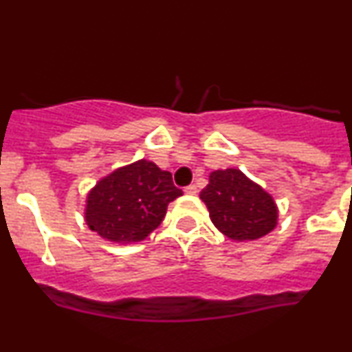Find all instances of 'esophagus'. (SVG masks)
<instances>
[{"label":"esophagus","mask_w":352,"mask_h":352,"mask_svg":"<svg viewBox=\"0 0 352 352\" xmlns=\"http://www.w3.org/2000/svg\"><path fill=\"white\" fill-rule=\"evenodd\" d=\"M184 192L187 193V195H195V193L199 192V190H197L195 185H188V187H185Z\"/></svg>","instance_id":"esophagus-1"}]
</instances>
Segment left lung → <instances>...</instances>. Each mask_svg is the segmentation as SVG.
I'll return each mask as SVG.
<instances>
[{"label":"left lung","mask_w":352,"mask_h":352,"mask_svg":"<svg viewBox=\"0 0 352 352\" xmlns=\"http://www.w3.org/2000/svg\"><path fill=\"white\" fill-rule=\"evenodd\" d=\"M200 199L207 205L212 223L230 240H258L278 225L273 197L238 168L210 173Z\"/></svg>","instance_id":"left-lung-1"}]
</instances>
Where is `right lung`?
Returning a JSON list of instances; mask_svg holds the SVG:
<instances>
[{"instance_id": "right-lung-1", "label": "right lung", "mask_w": 352, "mask_h": 352, "mask_svg": "<svg viewBox=\"0 0 352 352\" xmlns=\"http://www.w3.org/2000/svg\"><path fill=\"white\" fill-rule=\"evenodd\" d=\"M184 195L172 173L151 160L116 168L87 193L84 220L92 232L112 243H137L162 223L170 201Z\"/></svg>"}]
</instances>
